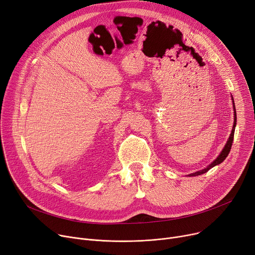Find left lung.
<instances>
[{
	"mask_svg": "<svg viewBox=\"0 0 255 255\" xmlns=\"http://www.w3.org/2000/svg\"><path fill=\"white\" fill-rule=\"evenodd\" d=\"M233 104H235L234 103V101H233ZM234 111H235V123H234V127H233V129H232V132H231V136H230V138H229V140H228V142H227V144H226V146H224V148L222 149V151H221V153L218 155V157L210 164V166H209L208 168H206V169H204V170H202V171H199V172H196V173H193V174H190V176H198V175H201V174H204V173H206V172H208L209 170H210L211 168H213V167H215L216 164H219V163H221L224 159L227 158V156L229 155V153H230V151H231V148H232V144H233V140H234V133H235V128H236V124H237V113H236V107H235V105H234Z\"/></svg>",
	"mask_w": 255,
	"mask_h": 255,
	"instance_id": "8db88e82",
	"label": "left lung"
}]
</instances>
